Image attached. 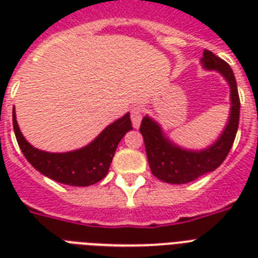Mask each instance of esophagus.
Returning <instances> with one entry per match:
<instances>
[{
    "label": "esophagus",
    "mask_w": 258,
    "mask_h": 258,
    "mask_svg": "<svg viewBox=\"0 0 258 258\" xmlns=\"http://www.w3.org/2000/svg\"><path fill=\"white\" fill-rule=\"evenodd\" d=\"M131 120H133V125L135 128H139V125H141V121H142V111L141 108H135L131 109Z\"/></svg>",
    "instance_id": "esophagus-1"
}]
</instances>
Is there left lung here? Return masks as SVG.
Masks as SVG:
<instances>
[{
	"label": "left lung",
	"mask_w": 258,
	"mask_h": 258,
	"mask_svg": "<svg viewBox=\"0 0 258 258\" xmlns=\"http://www.w3.org/2000/svg\"><path fill=\"white\" fill-rule=\"evenodd\" d=\"M201 62L205 70H216L228 82L232 101V108L229 113L230 116L216 143L200 151L180 149L179 146L174 145L166 138L157 121L147 115L142 119L141 134L145 141L150 169L158 179L166 183H187L204 174L214 171L228 157L233 142L236 139L240 120V96L232 68L228 62L208 49L204 50V57Z\"/></svg>",
	"instance_id": "8db88e82"
}]
</instances>
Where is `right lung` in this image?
<instances>
[{
	"label": "right lung",
	"mask_w": 258,
	"mask_h": 258,
	"mask_svg": "<svg viewBox=\"0 0 258 258\" xmlns=\"http://www.w3.org/2000/svg\"><path fill=\"white\" fill-rule=\"evenodd\" d=\"M13 128L24 157L42 175L70 186H89L97 183L107 174L116 147L125 133L133 130L130 113L113 121L99 137L83 149L70 153H46L34 149L22 137L13 109Z\"/></svg>",
	"instance_id": "add662e5"
}]
</instances>
